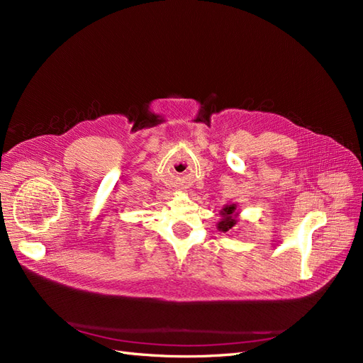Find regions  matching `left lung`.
Listing matches in <instances>:
<instances>
[{
	"mask_svg": "<svg viewBox=\"0 0 363 363\" xmlns=\"http://www.w3.org/2000/svg\"><path fill=\"white\" fill-rule=\"evenodd\" d=\"M219 215H221V221L216 224V228L219 230V232L227 233V232H230V230H233V227H236L239 211H238V206L235 203L225 204L221 208V212H219Z\"/></svg>",
	"mask_w": 363,
	"mask_h": 363,
	"instance_id": "8db88e82",
	"label": "left lung"
}]
</instances>
